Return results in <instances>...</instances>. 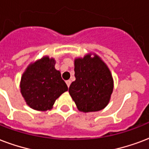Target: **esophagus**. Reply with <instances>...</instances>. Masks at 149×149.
Instances as JSON below:
<instances>
[{
    "mask_svg": "<svg viewBox=\"0 0 149 149\" xmlns=\"http://www.w3.org/2000/svg\"><path fill=\"white\" fill-rule=\"evenodd\" d=\"M65 83H66V84H67V86H68V87H70V84H71V81H70V80H67Z\"/></svg>",
    "mask_w": 149,
    "mask_h": 149,
    "instance_id": "1",
    "label": "esophagus"
}]
</instances>
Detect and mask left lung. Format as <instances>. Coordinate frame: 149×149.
<instances>
[{"instance_id": "1", "label": "left lung", "mask_w": 149, "mask_h": 149, "mask_svg": "<svg viewBox=\"0 0 149 149\" xmlns=\"http://www.w3.org/2000/svg\"><path fill=\"white\" fill-rule=\"evenodd\" d=\"M74 71L76 80L70 85L69 93L78 110L91 112L105 109L114 87L106 63L95 53H88L75 58Z\"/></svg>"}]
</instances>
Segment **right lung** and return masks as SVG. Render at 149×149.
<instances>
[{
    "instance_id": "right-lung-1",
    "label": "right lung",
    "mask_w": 149,
    "mask_h": 149,
    "mask_svg": "<svg viewBox=\"0 0 149 149\" xmlns=\"http://www.w3.org/2000/svg\"><path fill=\"white\" fill-rule=\"evenodd\" d=\"M55 62L54 58L44 56L31 62L22 73L20 92L33 109L51 110L57 98L68 91L61 72L54 68Z\"/></svg>"
}]
</instances>
